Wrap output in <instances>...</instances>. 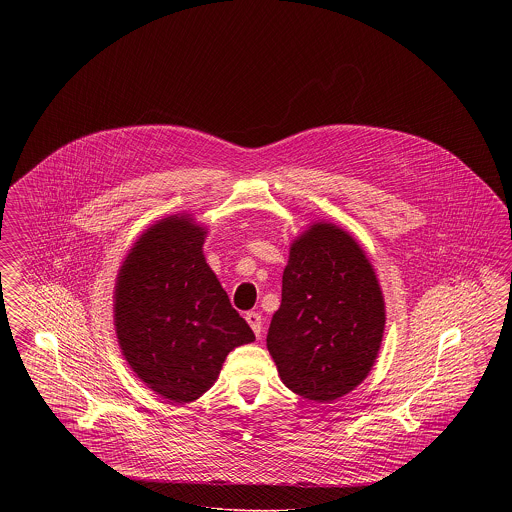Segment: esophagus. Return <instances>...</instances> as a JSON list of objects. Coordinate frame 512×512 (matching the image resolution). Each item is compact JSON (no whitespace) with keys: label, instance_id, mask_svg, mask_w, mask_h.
<instances>
[{"label":"esophagus","instance_id":"obj_1","mask_svg":"<svg viewBox=\"0 0 512 512\" xmlns=\"http://www.w3.org/2000/svg\"><path fill=\"white\" fill-rule=\"evenodd\" d=\"M245 320H247V324L251 326V330L255 332V336L261 338V332H263V318H261V315L255 313V311H251V313L245 315Z\"/></svg>","mask_w":512,"mask_h":512}]
</instances>
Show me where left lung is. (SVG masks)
<instances>
[{"mask_svg": "<svg viewBox=\"0 0 512 512\" xmlns=\"http://www.w3.org/2000/svg\"><path fill=\"white\" fill-rule=\"evenodd\" d=\"M384 324L376 272L349 232L315 222L293 240L267 336L290 390L318 403L355 390L376 363Z\"/></svg>", "mask_w": 512, "mask_h": 512, "instance_id": "1", "label": "left lung"}]
</instances>
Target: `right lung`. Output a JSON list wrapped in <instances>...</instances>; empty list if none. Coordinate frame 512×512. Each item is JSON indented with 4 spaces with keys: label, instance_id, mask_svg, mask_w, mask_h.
I'll list each match as a JSON object with an SVG mask.
<instances>
[{
    "label": "right lung",
    "instance_id": "1",
    "mask_svg": "<svg viewBox=\"0 0 512 512\" xmlns=\"http://www.w3.org/2000/svg\"><path fill=\"white\" fill-rule=\"evenodd\" d=\"M205 236L190 215L161 219L132 245L117 274L122 355L149 390L171 403L199 399L217 382L226 355L255 341L205 261Z\"/></svg>",
    "mask_w": 512,
    "mask_h": 512
}]
</instances>
